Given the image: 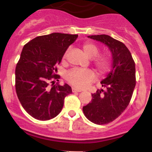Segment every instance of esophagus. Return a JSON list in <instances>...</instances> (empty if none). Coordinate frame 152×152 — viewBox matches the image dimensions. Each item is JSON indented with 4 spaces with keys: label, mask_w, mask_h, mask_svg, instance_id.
Listing matches in <instances>:
<instances>
[{
    "label": "esophagus",
    "mask_w": 152,
    "mask_h": 152,
    "mask_svg": "<svg viewBox=\"0 0 152 152\" xmlns=\"http://www.w3.org/2000/svg\"><path fill=\"white\" fill-rule=\"evenodd\" d=\"M72 91H73V92H81L82 90L81 89H78V88H72Z\"/></svg>",
    "instance_id": "esophagus-1"
}]
</instances>
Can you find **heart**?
Masks as SVG:
<instances>
[{
	"mask_svg": "<svg viewBox=\"0 0 152 152\" xmlns=\"http://www.w3.org/2000/svg\"><path fill=\"white\" fill-rule=\"evenodd\" d=\"M85 54L89 57H96L98 54V48L93 43H86L83 45ZM94 64L98 73H103L110 68V60L105 56L95 57ZM67 81L77 88H85L95 79V74L90 69H72L68 71L66 76Z\"/></svg>",
	"mask_w": 152,
	"mask_h": 152,
	"instance_id": "heart-1",
	"label": "heart"
}]
</instances>
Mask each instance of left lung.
<instances>
[{
	"mask_svg": "<svg viewBox=\"0 0 152 152\" xmlns=\"http://www.w3.org/2000/svg\"><path fill=\"white\" fill-rule=\"evenodd\" d=\"M88 37L104 44L112 54L111 70L101 82L106 90L98 89L91 94V102L83 107L86 118L102 125L117 119L129 105L136 86V66L124 43L107 35Z\"/></svg>",
	"mask_w": 152,
	"mask_h": 152,
	"instance_id": "left-lung-1",
	"label": "left lung"
}]
</instances>
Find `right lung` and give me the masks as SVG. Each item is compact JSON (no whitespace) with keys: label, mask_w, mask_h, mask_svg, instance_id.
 I'll use <instances>...</instances> for the list:
<instances>
[{"label":"right lung","mask_w":152,"mask_h":152,"mask_svg":"<svg viewBox=\"0 0 152 152\" xmlns=\"http://www.w3.org/2000/svg\"><path fill=\"white\" fill-rule=\"evenodd\" d=\"M77 37L54 32L36 37L23 47L15 71L16 91L23 108L34 118L55 117L62 110L65 97L72 92L66 83L50 87L49 83L59 81L56 66Z\"/></svg>","instance_id":"1"}]
</instances>
